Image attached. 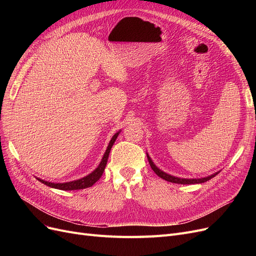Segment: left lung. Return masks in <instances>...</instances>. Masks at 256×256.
<instances>
[{"instance_id": "left-lung-1", "label": "left lung", "mask_w": 256, "mask_h": 256, "mask_svg": "<svg viewBox=\"0 0 256 256\" xmlns=\"http://www.w3.org/2000/svg\"><path fill=\"white\" fill-rule=\"evenodd\" d=\"M147 159H148L150 161V164L152 168V171L156 173L159 177H161L162 180H164L166 182H174V184H202V182H205L209 180H212V177H214L216 174H219V172H216L212 175H209L207 177H202V178H180V177H175V176H172L170 174H166V172L161 171L160 168H158L156 166V164H154L152 160L150 159V157L148 156V154H147Z\"/></svg>"}]
</instances>
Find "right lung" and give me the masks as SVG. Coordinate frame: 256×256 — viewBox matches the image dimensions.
I'll return each instance as SVG.
<instances>
[{"instance_id":"right-lung-1","label":"right lung","mask_w":256,"mask_h":256,"mask_svg":"<svg viewBox=\"0 0 256 256\" xmlns=\"http://www.w3.org/2000/svg\"><path fill=\"white\" fill-rule=\"evenodd\" d=\"M120 131H118V132H116L112 138L111 141L109 143V145H108V148L104 154V157L102 159V161H100V164L98 166V168L96 170H94L90 174H88V176H85L83 178H80V180H74V182H62V184H56V182H46L44 180H40V178H37L38 180H40V182L44 184L46 186H49V187L51 188H54V189H60V190H65V191H69V190H80V189H85V188H88V187H92V184H94L100 177H102L104 168H106V162H108V158H109V154L111 152V148L112 146L115 142L116 138H118V134H120Z\"/></svg>"}]
</instances>
